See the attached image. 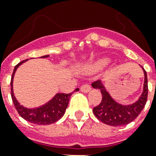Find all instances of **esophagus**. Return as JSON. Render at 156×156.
I'll return each instance as SVG.
<instances>
[{"instance_id":"1","label":"esophagus","mask_w":156,"mask_h":156,"mask_svg":"<svg viewBox=\"0 0 156 156\" xmlns=\"http://www.w3.org/2000/svg\"><path fill=\"white\" fill-rule=\"evenodd\" d=\"M90 90H91V87L88 84H85V85H83L81 87V90L84 93H88Z\"/></svg>"}]
</instances>
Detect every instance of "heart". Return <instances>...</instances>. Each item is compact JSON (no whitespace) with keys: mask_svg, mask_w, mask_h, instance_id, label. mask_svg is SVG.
<instances>
[{"mask_svg":"<svg viewBox=\"0 0 156 156\" xmlns=\"http://www.w3.org/2000/svg\"><path fill=\"white\" fill-rule=\"evenodd\" d=\"M110 63V60L108 58H102L98 60L97 61H95V63L91 64L89 68L91 70H100L101 69L104 68L105 66H107Z\"/></svg>","mask_w":156,"mask_h":156,"instance_id":"1","label":"heart"}]
</instances>
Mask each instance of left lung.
<instances>
[{
	"label": "left lung",
	"instance_id": "8db88e82",
	"mask_svg": "<svg viewBox=\"0 0 156 156\" xmlns=\"http://www.w3.org/2000/svg\"><path fill=\"white\" fill-rule=\"evenodd\" d=\"M142 67V66H141ZM144 73V83L143 92L135 102L129 104H122L116 102L108 92L101 80L91 84L92 87L99 89L102 94V100L98 106L93 108V113L99 121L112 126H126L130 123L140 114L147 100L148 87L147 72L142 67Z\"/></svg>",
	"mask_w": 156,
	"mask_h": 156
}]
</instances>
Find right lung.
<instances>
[{"label": "right lung", "mask_w": 156, "mask_h": 156, "mask_svg": "<svg viewBox=\"0 0 156 156\" xmlns=\"http://www.w3.org/2000/svg\"><path fill=\"white\" fill-rule=\"evenodd\" d=\"M48 56L49 55H45V56H40V58H47ZM27 61H28V59L21 61L14 67L13 74L11 77V97H12L14 107L17 109L19 115L23 119H25L26 121H29L30 123L41 125V126L55 123L56 121L60 120L64 116L66 108L68 107L69 98L73 93H69V94L57 93L48 102L43 104L41 106L33 108H26L23 105L20 104V103L17 100L16 97L14 96V94H13V77H14L17 69ZM78 90H79V89L77 88L74 91H78Z\"/></svg>", "instance_id": "1"}]
</instances>
